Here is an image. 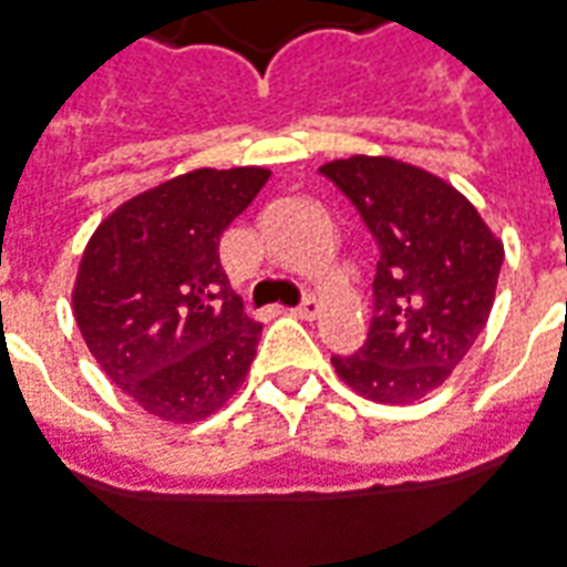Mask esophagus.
I'll return each instance as SVG.
<instances>
[{
	"label": "esophagus",
	"mask_w": 567,
	"mask_h": 567,
	"mask_svg": "<svg viewBox=\"0 0 567 567\" xmlns=\"http://www.w3.org/2000/svg\"><path fill=\"white\" fill-rule=\"evenodd\" d=\"M319 310H322V303H319L316 297H303V300H300V303H297L291 312H295L297 319H316V316H319Z\"/></svg>",
	"instance_id": "1"
}]
</instances>
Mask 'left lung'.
Returning <instances> with one entry per match:
<instances>
[{
    "instance_id": "1",
    "label": "left lung",
    "mask_w": 567,
    "mask_h": 567,
    "mask_svg": "<svg viewBox=\"0 0 567 567\" xmlns=\"http://www.w3.org/2000/svg\"><path fill=\"white\" fill-rule=\"evenodd\" d=\"M378 243L362 350L331 355L343 383L405 405L435 390L488 322L504 245L461 193L405 162L352 156L319 168Z\"/></svg>"
}]
</instances>
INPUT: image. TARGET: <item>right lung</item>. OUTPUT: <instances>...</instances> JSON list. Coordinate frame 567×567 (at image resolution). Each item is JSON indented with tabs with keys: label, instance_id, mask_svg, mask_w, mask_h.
<instances>
[{
	"label": "right lung",
	"instance_id": "add662e5",
	"mask_svg": "<svg viewBox=\"0 0 567 567\" xmlns=\"http://www.w3.org/2000/svg\"><path fill=\"white\" fill-rule=\"evenodd\" d=\"M267 181V168L181 174L116 208L82 255L79 331L106 378L162 421L208 417L251 368L260 324L217 248Z\"/></svg>",
	"mask_w": 567,
	"mask_h": 567
}]
</instances>
